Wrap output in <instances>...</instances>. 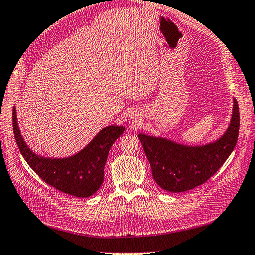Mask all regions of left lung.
Masks as SVG:
<instances>
[{
	"label": "left lung",
	"mask_w": 255,
	"mask_h": 255,
	"mask_svg": "<svg viewBox=\"0 0 255 255\" xmlns=\"http://www.w3.org/2000/svg\"><path fill=\"white\" fill-rule=\"evenodd\" d=\"M240 114L233 98L232 116L222 136L200 146H187L170 139L139 133L143 151L158 186L170 192H183L206 182L226 162L236 147Z\"/></svg>",
	"instance_id": "obj_1"
}]
</instances>
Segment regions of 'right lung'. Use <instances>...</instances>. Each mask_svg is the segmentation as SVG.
<instances>
[{
    "label": "right lung",
    "instance_id": "1",
    "mask_svg": "<svg viewBox=\"0 0 255 255\" xmlns=\"http://www.w3.org/2000/svg\"><path fill=\"white\" fill-rule=\"evenodd\" d=\"M125 127H104L81 151L67 158H48L28 148L19 130L16 108L13 107V131L17 147L33 171L49 186L77 198H87L98 191L104 181V168L109 149Z\"/></svg>",
    "mask_w": 255,
    "mask_h": 255
}]
</instances>
